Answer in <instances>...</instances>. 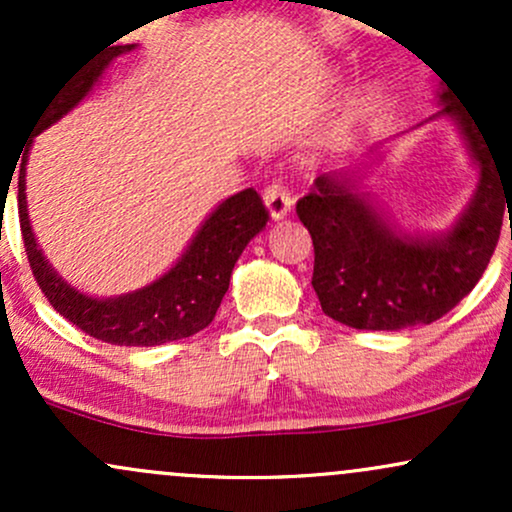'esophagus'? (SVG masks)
<instances>
[{
    "mask_svg": "<svg viewBox=\"0 0 512 512\" xmlns=\"http://www.w3.org/2000/svg\"><path fill=\"white\" fill-rule=\"evenodd\" d=\"M262 199H264V207L269 211V219L272 221L284 219V216L291 211V204H293L289 190H286L281 182H272V185L264 190Z\"/></svg>",
    "mask_w": 512,
    "mask_h": 512,
    "instance_id": "obj_1",
    "label": "esophagus"
}]
</instances>
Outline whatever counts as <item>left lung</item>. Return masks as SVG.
I'll use <instances>...</instances> for the list:
<instances>
[{"instance_id":"1","label":"left lung","mask_w":512,"mask_h":512,"mask_svg":"<svg viewBox=\"0 0 512 512\" xmlns=\"http://www.w3.org/2000/svg\"><path fill=\"white\" fill-rule=\"evenodd\" d=\"M438 103L443 108L428 120L450 117L479 170L477 190L448 231H404L361 187L363 161L320 175L298 199V219L315 248L313 289L325 315L346 327L399 332L431 325L477 286L496 250L503 211L512 207V144L491 142L450 86L440 88ZM368 158L375 163L380 154Z\"/></svg>"}]
</instances>
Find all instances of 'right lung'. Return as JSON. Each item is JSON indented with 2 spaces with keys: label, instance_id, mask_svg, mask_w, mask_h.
I'll return each instance as SVG.
<instances>
[{
  "label": "right lung",
  "instance_id": "right-lung-1",
  "mask_svg": "<svg viewBox=\"0 0 512 512\" xmlns=\"http://www.w3.org/2000/svg\"><path fill=\"white\" fill-rule=\"evenodd\" d=\"M132 50L134 45H117V48L105 50L101 57L86 64L74 79H67L45 98L31 139H28V149L21 156L19 219L35 281L57 313L101 342L117 346H158L192 337L214 320L231 284V272L238 257L243 255L245 245L267 226L269 214L252 187L223 199L202 221L185 252L166 274L122 296H88L55 272V267L40 250L31 219H28V151H31L33 137L72 113L76 105L84 101L115 57Z\"/></svg>",
  "mask_w": 512,
  "mask_h": 512
}]
</instances>
